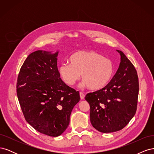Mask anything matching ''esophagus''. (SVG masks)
<instances>
[{
  "instance_id": "34e87169",
  "label": "esophagus",
  "mask_w": 154,
  "mask_h": 154,
  "mask_svg": "<svg viewBox=\"0 0 154 154\" xmlns=\"http://www.w3.org/2000/svg\"><path fill=\"white\" fill-rule=\"evenodd\" d=\"M80 98H81V100H83V99H84V97H85V94H83V92H80Z\"/></svg>"
}]
</instances>
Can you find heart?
<instances>
[{
  "mask_svg": "<svg viewBox=\"0 0 154 154\" xmlns=\"http://www.w3.org/2000/svg\"><path fill=\"white\" fill-rule=\"evenodd\" d=\"M70 63L60 65V77L68 85H72L80 78L83 85L97 91L105 87L114 73V63L108 58L94 51H79L69 58Z\"/></svg>",
  "mask_w": 154,
  "mask_h": 154,
  "instance_id": "1",
  "label": "heart"
}]
</instances>
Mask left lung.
Returning <instances> with one entry per match:
<instances>
[{
  "mask_svg": "<svg viewBox=\"0 0 154 154\" xmlns=\"http://www.w3.org/2000/svg\"><path fill=\"white\" fill-rule=\"evenodd\" d=\"M119 67L110 82L101 89L89 92L90 120L99 132L110 133L126 127L136 112L139 94L137 71L121 51Z\"/></svg>",
  "mask_w": 154,
  "mask_h": 154,
  "instance_id": "8db88e82",
  "label": "left lung"
}]
</instances>
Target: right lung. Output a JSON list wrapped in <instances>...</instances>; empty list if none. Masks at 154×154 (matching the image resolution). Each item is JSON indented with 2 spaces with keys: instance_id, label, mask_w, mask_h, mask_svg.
I'll list each match as a JSON object with an SVG mask.
<instances>
[{
  "instance_id": "right-lung-1",
  "label": "right lung",
  "mask_w": 154,
  "mask_h": 154,
  "mask_svg": "<svg viewBox=\"0 0 154 154\" xmlns=\"http://www.w3.org/2000/svg\"><path fill=\"white\" fill-rule=\"evenodd\" d=\"M58 52L36 51L22 66L17 83V94L26 122L37 131L49 136L61 135L69 124L80 93L60 78Z\"/></svg>"
}]
</instances>
